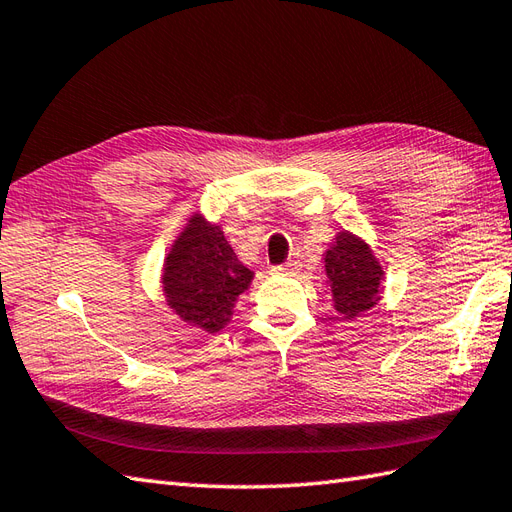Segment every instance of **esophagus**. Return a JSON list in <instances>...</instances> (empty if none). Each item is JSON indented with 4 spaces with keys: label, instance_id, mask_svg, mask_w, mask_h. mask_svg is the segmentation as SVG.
Masks as SVG:
<instances>
[{
    "label": "esophagus",
    "instance_id": "1",
    "mask_svg": "<svg viewBox=\"0 0 512 512\" xmlns=\"http://www.w3.org/2000/svg\"><path fill=\"white\" fill-rule=\"evenodd\" d=\"M299 261H288V264H283V266H272L270 268V272L272 275H285V277H290V275H296V270H299Z\"/></svg>",
    "mask_w": 512,
    "mask_h": 512
}]
</instances>
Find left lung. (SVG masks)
<instances>
[{"instance_id":"1","label":"left lung","mask_w":512,"mask_h":512,"mask_svg":"<svg viewBox=\"0 0 512 512\" xmlns=\"http://www.w3.org/2000/svg\"><path fill=\"white\" fill-rule=\"evenodd\" d=\"M325 272L336 312L347 320L377 305L382 294L384 268L371 246L358 235L342 231L325 253Z\"/></svg>"}]
</instances>
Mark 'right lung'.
I'll list each match as a JSON object with an SVG mask.
<instances>
[{
    "label": "right lung",
    "instance_id": "obj_1",
    "mask_svg": "<svg viewBox=\"0 0 512 512\" xmlns=\"http://www.w3.org/2000/svg\"><path fill=\"white\" fill-rule=\"evenodd\" d=\"M253 277L255 272L237 259L218 224L194 213L163 261L161 283L165 301L178 318L218 334Z\"/></svg>",
    "mask_w": 512,
    "mask_h": 512
}]
</instances>
